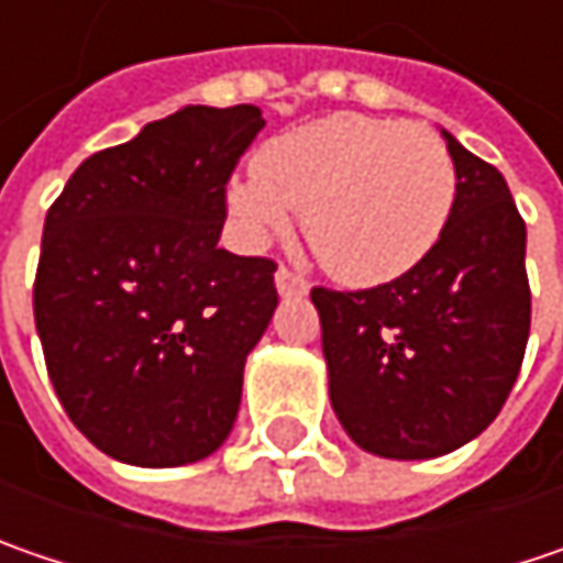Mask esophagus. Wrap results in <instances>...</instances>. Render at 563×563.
Returning <instances> with one entry per match:
<instances>
[{
    "mask_svg": "<svg viewBox=\"0 0 563 563\" xmlns=\"http://www.w3.org/2000/svg\"><path fill=\"white\" fill-rule=\"evenodd\" d=\"M277 289H280V296H306L309 292V283H306V277H299L292 267H286L283 264L280 271H277Z\"/></svg>",
    "mask_w": 563,
    "mask_h": 563,
    "instance_id": "obj_1",
    "label": "esophagus"
}]
</instances>
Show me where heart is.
<instances>
[{"mask_svg": "<svg viewBox=\"0 0 563 563\" xmlns=\"http://www.w3.org/2000/svg\"><path fill=\"white\" fill-rule=\"evenodd\" d=\"M455 187L452 155L427 126L334 114L264 143L225 200L251 242L286 232L296 210H306L318 261L350 286H376L433 251Z\"/></svg>", "mask_w": 563, "mask_h": 563, "instance_id": "b5f03b06", "label": "heart"}]
</instances>
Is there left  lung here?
<instances>
[{"mask_svg":"<svg viewBox=\"0 0 563 563\" xmlns=\"http://www.w3.org/2000/svg\"><path fill=\"white\" fill-rule=\"evenodd\" d=\"M443 136L459 187L433 251L373 289H312L334 413L385 459H437L475 440L529 341L526 222L504 175Z\"/></svg>","mask_w":563,"mask_h":563,"instance_id":"obj_1","label":"left lung"}]
</instances>
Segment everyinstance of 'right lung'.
Segmentation results:
<instances>
[{"instance_id": "1", "label": "right lung", "mask_w": 563, "mask_h": 563, "mask_svg": "<svg viewBox=\"0 0 563 563\" xmlns=\"http://www.w3.org/2000/svg\"><path fill=\"white\" fill-rule=\"evenodd\" d=\"M264 117L184 108L88 155L44 219L34 324L69 420L140 468L229 437L245 356L277 309V264L219 249L225 184Z\"/></svg>"}]
</instances>
